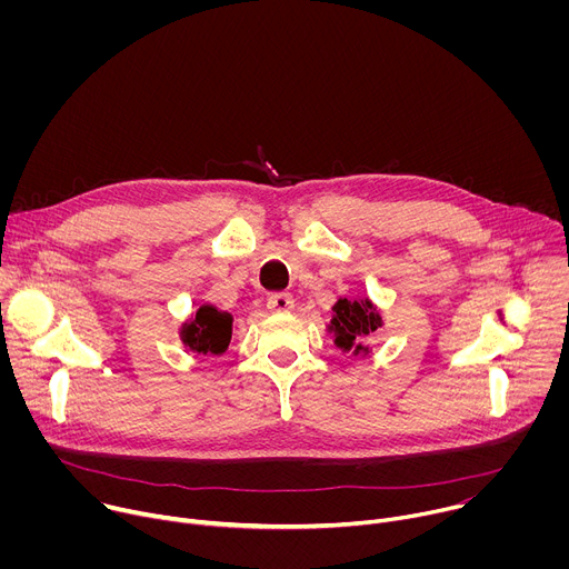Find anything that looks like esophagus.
Returning <instances> with one entry per match:
<instances>
[{
    "mask_svg": "<svg viewBox=\"0 0 569 569\" xmlns=\"http://www.w3.org/2000/svg\"><path fill=\"white\" fill-rule=\"evenodd\" d=\"M268 310H272V312H288V310H292L295 308V299H292V295H288V292H274V295H270L268 297Z\"/></svg>",
    "mask_w": 569,
    "mask_h": 569,
    "instance_id": "34e87169",
    "label": "esophagus"
}]
</instances>
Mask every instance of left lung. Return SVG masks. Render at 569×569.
Here are the masks:
<instances>
[{"mask_svg":"<svg viewBox=\"0 0 569 569\" xmlns=\"http://www.w3.org/2000/svg\"><path fill=\"white\" fill-rule=\"evenodd\" d=\"M382 329V317L369 297L347 299L340 297L333 303V315L327 331L333 336V345L353 356H367V340Z\"/></svg>","mask_w":569,"mask_h":569,"instance_id":"1","label":"left lung"}]
</instances>
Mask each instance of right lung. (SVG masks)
<instances>
[{"mask_svg": "<svg viewBox=\"0 0 569 569\" xmlns=\"http://www.w3.org/2000/svg\"><path fill=\"white\" fill-rule=\"evenodd\" d=\"M233 317L211 303L200 306L193 317L182 321L180 340L187 351L198 356H222L229 349Z\"/></svg>", "mask_w": 569, "mask_h": 569, "instance_id": "1", "label": "right lung"}]
</instances>
